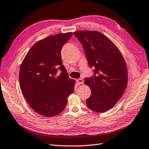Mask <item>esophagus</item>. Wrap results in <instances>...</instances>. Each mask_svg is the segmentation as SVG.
<instances>
[{
    "label": "esophagus",
    "mask_w": 149,
    "mask_h": 149,
    "mask_svg": "<svg viewBox=\"0 0 149 149\" xmlns=\"http://www.w3.org/2000/svg\"><path fill=\"white\" fill-rule=\"evenodd\" d=\"M77 83L78 84V85H81V84H84V82L83 80L81 79H79L77 80Z\"/></svg>",
    "instance_id": "esophagus-1"
}]
</instances>
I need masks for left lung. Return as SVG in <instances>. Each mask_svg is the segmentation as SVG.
Returning <instances> with one entry per match:
<instances>
[{"label":"left lung","instance_id":"1","mask_svg":"<svg viewBox=\"0 0 149 149\" xmlns=\"http://www.w3.org/2000/svg\"><path fill=\"white\" fill-rule=\"evenodd\" d=\"M75 36L84 49L94 75L86 78L91 94L86 100L89 109L104 112L112 109L123 95L128 82L125 59L118 48L106 36L97 31H77Z\"/></svg>","mask_w":149,"mask_h":149}]
</instances>
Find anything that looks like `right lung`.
Segmentation results:
<instances>
[{"instance_id": "1", "label": "right lung", "mask_w": 149, "mask_h": 149, "mask_svg": "<svg viewBox=\"0 0 149 149\" xmlns=\"http://www.w3.org/2000/svg\"><path fill=\"white\" fill-rule=\"evenodd\" d=\"M72 34H56L38 41L21 64L19 81L22 94L30 107L43 116L59 114L74 90L75 81L69 78L61 56L63 46ZM58 70L62 72L59 76Z\"/></svg>"}]
</instances>
